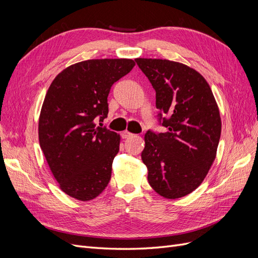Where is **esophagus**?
Listing matches in <instances>:
<instances>
[{
	"label": "esophagus",
	"mask_w": 258,
	"mask_h": 258,
	"mask_svg": "<svg viewBox=\"0 0 258 258\" xmlns=\"http://www.w3.org/2000/svg\"><path fill=\"white\" fill-rule=\"evenodd\" d=\"M131 136H132V134H130V132L127 131V130H124V131L121 132V138H122V139H128V138H130Z\"/></svg>",
	"instance_id": "34e87169"
}]
</instances>
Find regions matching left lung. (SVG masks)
I'll return each mask as SVG.
<instances>
[{
	"label": "left lung",
	"mask_w": 258,
	"mask_h": 258,
	"mask_svg": "<svg viewBox=\"0 0 258 258\" xmlns=\"http://www.w3.org/2000/svg\"><path fill=\"white\" fill-rule=\"evenodd\" d=\"M156 91L166 132L147 131L141 154L152 188L182 198L204 182L216 157L222 120L208 82L196 70L167 59L137 58Z\"/></svg>",
	"instance_id": "8db88e82"
}]
</instances>
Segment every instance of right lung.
Wrapping results in <instances>:
<instances>
[{
  "instance_id": "right-lung-1",
  "label": "right lung",
  "mask_w": 258,
  "mask_h": 258,
  "mask_svg": "<svg viewBox=\"0 0 258 258\" xmlns=\"http://www.w3.org/2000/svg\"><path fill=\"white\" fill-rule=\"evenodd\" d=\"M132 59H92L60 72L46 93L38 119V140L60 189L89 201L111 179L120 137L102 128L107 97L115 82L128 74Z\"/></svg>"
}]
</instances>
